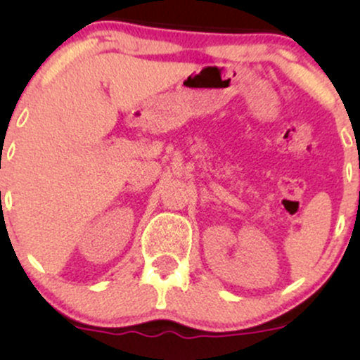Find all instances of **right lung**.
<instances>
[{
	"instance_id": "add662e5",
	"label": "right lung",
	"mask_w": 360,
	"mask_h": 360,
	"mask_svg": "<svg viewBox=\"0 0 360 360\" xmlns=\"http://www.w3.org/2000/svg\"><path fill=\"white\" fill-rule=\"evenodd\" d=\"M0 196H1V193H0Z\"/></svg>"
}]
</instances>
